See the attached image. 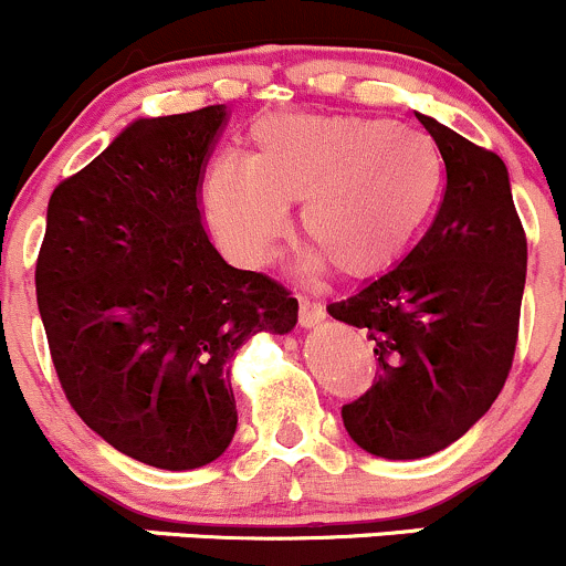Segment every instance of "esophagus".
I'll return each mask as SVG.
<instances>
[{
	"mask_svg": "<svg viewBox=\"0 0 566 566\" xmlns=\"http://www.w3.org/2000/svg\"><path fill=\"white\" fill-rule=\"evenodd\" d=\"M298 319H301V328H314V325H319L325 319V308L319 306L317 301L301 298Z\"/></svg>",
	"mask_w": 566,
	"mask_h": 566,
	"instance_id": "obj_1",
	"label": "esophagus"
}]
</instances>
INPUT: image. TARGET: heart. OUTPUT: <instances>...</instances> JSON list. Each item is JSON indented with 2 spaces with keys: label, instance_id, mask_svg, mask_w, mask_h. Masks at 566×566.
Here are the masks:
<instances>
[{
  "label": "heart",
  "instance_id": "obj_1",
  "mask_svg": "<svg viewBox=\"0 0 566 566\" xmlns=\"http://www.w3.org/2000/svg\"><path fill=\"white\" fill-rule=\"evenodd\" d=\"M448 163L426 133L382 118L273 113L249 129V157L203 174L206 219L247 268L271 260L301 203L306 265L377 279L412 252L442 206Z\"/></svg>",
  "mask_w": 566,
  "mask_h": 566
}]
</instances>
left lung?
<instances>
[{
    "mask_svg": "<svg viewBox=\"0 0 566 566\" xmlns=\"http://www.w3.org/2000/svg\"><path fill=\"white\" fill-rule=\"evenodd\" d=\"M448 163L437 219L392 271L347 301L338 323L368 328L379 371L342 407L353 442L390 461H415L458 442L496 401L518 342L526 235L510 174L493 151L415 113Z\"/></svg>",
    "mask_w": 566,
    "mask_h": 566,
    "instance_id": "obj_1",
    "label": "left lung"
}]
</instances>
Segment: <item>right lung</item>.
<instances>
[{
  "mask_svg": "<svg viewBox=\"0 0 566 566\" xmlns=\"http://www.w3.org/2000/svg\"><path fill=\"white\" fill-rule=\"evenodd\" d=\"M228 108L135 118L59 184L38 258V306L67 401L118 453L184 472L238 426L228 363L284 336L298 301L224 263L203 230L200 170Z\"/></svg>",
  "mask_w": 566,
  "mask_h": 566,
  "instance_id": "1",
  "label": "right lung"
}]
</instances>
